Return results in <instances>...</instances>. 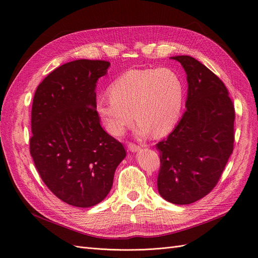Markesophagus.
Masks as SVG:
<instances>
[{
	"label": "esophagus",
	"mask_w": 258,
	"mask_h": 258,
	"mask_svg": "<svg viewBox=\"0 0 258 258\" xmlns=\"http://www.w3.org/2000/svg\"><path fill=\"white\" fill-rule=\"evenodd\" d=\"M128 150H130L131 152H139V151L141 150V147L138 146V145H136V144L131 143V144H128Z\"/></svg>",
	"instance_id": "34e87169"
}]
</instances>
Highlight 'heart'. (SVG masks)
<instances>
[{"mask_svg": "<svg viewBox=\"0 0 258 258\" xmlns=\"http://www.w3.org/2000/svg\"><path fill=\"white\" fill-rule=\"evenodd\" d=\"M108 92L97 98L95 111L115 137L121 136L135 117L141 135L168 134L179 119L184 96L180 77L167 68L126 71L110 84Z\"/></svg>", "mask_w": 258, "mask_h": 258, "instance_id": "obj_1", "label": "heart"}]
</instances>
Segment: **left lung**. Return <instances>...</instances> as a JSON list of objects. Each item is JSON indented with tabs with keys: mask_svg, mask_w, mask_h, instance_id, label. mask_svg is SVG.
I'll return each instance as SVG.
<instances>
[{
	"mask_svg": "<svg viewBox=\"0 0 258 258\" xmlns=\"http://www.w3.org/2000/svg\"><path fill=\"white\" fill-rule=\"evenodd\" d=\"M181 63L188 84L186 110L160 153L158 191L174 205L192 204L212 191L233 152L235 109L224 83L189 55Z\"/></svg>",
	"mask_w": 258,
	"mask_h": 258,
	"instance_id": "obj_1",
	"label": "left lung"
}]
</instances>
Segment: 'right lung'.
<instances>
[{"instance_id": "1", "label": "right lung", "mask_w": 258, "mask_h": 258, "mask_svg": "<svg viewBox=\"0 0 258 258\" xmlns=\"http://www.w3.org/2000/svg\"><path fill=\"white\" fill-rule=\"evenodd\" d=\"M109 66L106 60L67 62L43 79L33 98V162L48 189L77 208L93 207L106 198L126 156L95 111L96 83Z\"/></svg>"}]
</instances>
